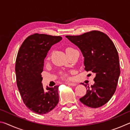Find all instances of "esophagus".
I'll return each mask as SVG.
<instances>
[{
	"label": "esophagus",
	"instance_id": "obj_1",
	"mask_svg": "<svg viewBox=\"0 0 130 130\" xmlns=\"http://www.w3.org/2000/svg\"><path fill=\"white\" fill-rule=\"evenodd\" d=\"M67 84L69 85H71V86H76L77 85L76 83H67Z\"/></svg>",
	"mask_w": 130,
	"mask_h": 130
}]
</instances>
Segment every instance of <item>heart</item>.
<instances>
[{
    "label": "heart",
    "instance_id": "obj_1",
    "mask_svg": "<svg viewBox=\"0 0 130 130\" xmlns=\"http://www.w3.org/2000/svg\"><path fill=\"white\" fill-rule=\"evenodd\" d=\"M73 48H72V47H67V49H66V52L67 51H68V50H71V49H73ZM49 59V57H48V58H47V60H48ZM62 77L63 78H65V79H68L69 78V76H68V75L67 74H62Z\"/></svg>",
    "mask_w": 130,
    "mask_h": 130
}]
</instances>
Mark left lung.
Wrapping results in <instances>:
<instances>
[{"mask_svg":"<svg viewBox=\"0 0 130 130\" xmlns=\"http://www.w3.org/2000/svg\"><path fill=\"white\" fill-rule=\"evenodd\" d=\"M66 37L80 49L84 57L85 70L96 75L94 84L88 87L86 94L80 101L91 108L103 106L115 93L120 73L115 45L107 34L98 30ZM83 85L86 87V84Z\"/></svg>","mask_w":130,"mask_h":130,"instance_id":"left-lung-1","label":"left lung"}]
</instances>
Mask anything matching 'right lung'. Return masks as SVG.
<instances>
[{"mask_svg":"<svg viewBox=\"0 0 130 130\" xmlns=\"http://www.w3.org/2000/svg\"><path fill=\"white\" fill-rule=\"evenodd\" d=\"M61 39L60 36L35 33L26 38L18 52L15 62L17 85L24 104L34 113H47L59 102V85L44 89L41 73L47 53L52 45Z\"/></svg>","mask_w":130,"mask_h":130,"instance_id":"add662e5","label":"right lung"}]
</instances>
